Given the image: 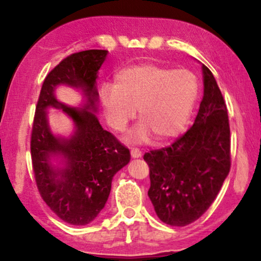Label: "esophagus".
Wrapping results in <instances>:
<instances>
[{
	"label": "esophagus",
	"instance_id": "esophagus-1",
	"mask_svg": "<svg viewBox=\"0 0 261 261\" xmlns=\"http://www.w3.org/2000/svg\"><path fill=\"white\" fill-rule=\"evenodd\" d=\"M131 155H133L134 158H139L142 155V152H141L139 148H131Z\"/></svg>",
	"mask_w": 261,
	"mask_h": 261
}]
</instances>
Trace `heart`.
Masks as SVG:
<instances>
[{
    "instance_id": "1",
    "label": "heart",
    "mask_w": 261,
    "mask_h": 261,
    "mask_svg": "<svg viewBox=\"0 0 261 261\" xmlns=\"http://www.w3.org/2000/svg\"><path fill=\"white\" fill-rule=\"evenodd\" d=\"M196 97L195 74L153 62L122 68L114 77L113 87H103L99 93L107 124L118 133L126 128L137 108L141 121L127 136L136 143L153 135L161 141L178 136L187 126Z\"/></svg>"
}]
</instances>
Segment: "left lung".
Segmentation results:
<instances>
[{
    "instance_id": "left-lung-1",
    "label": "left lung",
    "mask_w": 261,
    "mask_h": 261,
    "mask_svg": "<svg viewBox=\"0 0 261 261\" xmlns=\"http://www.w3.org/2000/svg\"><path fill=\"white\" fill-rule=\"evenodd\" d=\"M203 97L195 122L170 146L149 151L148 197L169 226L193 223L206 212L228 175L230 133L226 101L211 71L202 65Z\"/></svg>"
}]
</instances>
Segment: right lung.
Listing matches in <instances>:
<instances>
[{"label":"right lung","mask_w":261,"mask_h":261,"mask_svg":"<svg viewBox=\"0 0 261 261\" xmlns=\"http://www.w3.org/2000/svg\"><path fill=\"white\" fill-rule=\"evenodd\" d=\"M107 50L71 54L45 77L33 121L31 154L33 172L41 199L56 216L74 226L91 223L106 206L113 176L130 162V151L98 120L95 80L107 58ZM59 84L81 88L86 104L70 108L56 99ZM49 106L61 107L73 119L75 133L70 139L55 137L46 118ZM54 155L62 167L52 166Z\"/></svg>","instance_id":"1"}]
</instances>
